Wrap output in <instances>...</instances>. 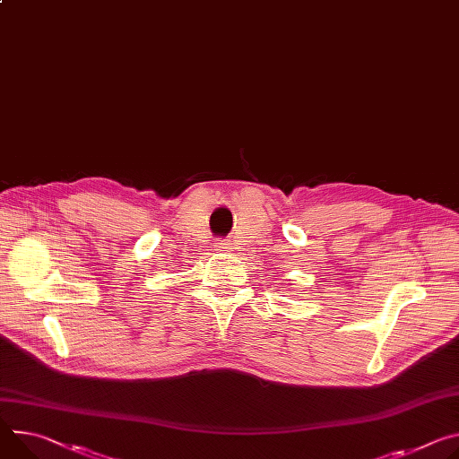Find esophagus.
Wrapping results in <instances>:
<instances>
[{
    "mask_svg": "<svg viewBox=\"0 0 459 459\" xmlns=\"http://www.w3.org/2000/svg\"><path fill=\"white\" fill-rule=\"evenodd\" d=\"M227 245H229V243H220V247H221V248H229Z\"/></svg>",
    "mask_w": 459,
    "mask_h": 459,
    "instance_id": "obj_1",
    "label": "esophagus"
}]
</instances>
